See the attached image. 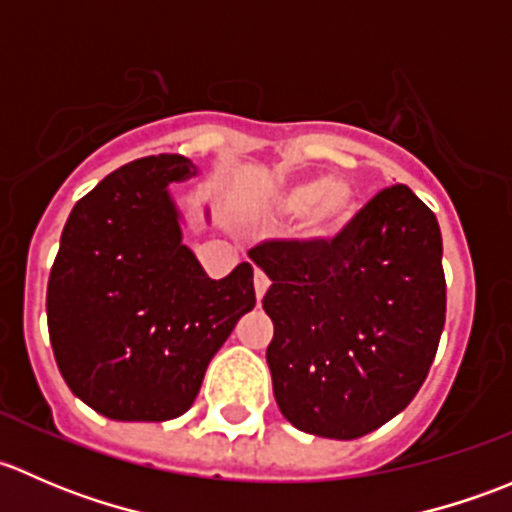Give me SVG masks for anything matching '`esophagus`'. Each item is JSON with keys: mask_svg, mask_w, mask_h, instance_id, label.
Here are the masks:
<instances>
[{"mask_svg": "<svg viewBox=\"0 0 512 512\" xmlns=\"http://www.w3.org/2000/svg\"><path fill=\"white\" fill-rule=\"evenodd\" d=\"M267 287H270V280H267L265 272L257 270L255 272V297H257V302H262V297H265Z\"/></svg>", "mask_w": 512, "mask_h": 512, "instance_id": "1", "label": "esophagus"}]
</instances>
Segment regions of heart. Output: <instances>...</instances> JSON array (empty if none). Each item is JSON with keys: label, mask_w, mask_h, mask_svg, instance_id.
Listing matches in <instances>:
<instances>
[{"label": "heart", "mask_w": 512, "mask_h": 512, "mask_svg": "<svg viewBox=\"0 0 512 512\" xmlns=\"http://www.w3.org/2000/svg\"><path fill=\"white\" fill-rule=\"evenodd\" d=\"M275 208L285 215L307 213V235L337 240L356 215V193L342 178H304L277 193Z\"/></svg>", "instance_id": "b5f03b06"}]
</instances>
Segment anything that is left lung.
I'll list each match as a JSON object with an SVG mask.
<instances>
[{"label":"left lung","mask_w":512,"mask_h":512,"mask_svg":"<svg viewBox=\"0 0 512 512\" xmlns=\"http://www.w3.org/2000/svg\"><path fill=\"white\" fill-rule=\"evenodd\" d=\"M250 255L272 282L267 364L294 428L352 441L411 404L446 322L441 227L414 190H381L337 240H265Z\"/></svg>","instance_id":"obj_1"}]
</instances>
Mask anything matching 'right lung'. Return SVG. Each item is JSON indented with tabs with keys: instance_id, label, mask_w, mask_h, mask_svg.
I'll return each mask as SVG.
<instances>
[{
	"instance_id": "obj_1",
	"label": "right lung",
	"mask_w": 512,
	"mask_h": 512,
	"mask_svg": "<svg viewBox=\"0 0 512 512\" xmlns=\"http://www.w3.org/2000/svg\"><path fill=\"white\" fill-rule=\"evenodd\" d=\"M183 156L121 165L79 200L46 287L61 376L113 421H170L193 406L210 359L255 307L252 265L210 280L188 245L170 183Z\"/></svg>"
}]
</instances>
